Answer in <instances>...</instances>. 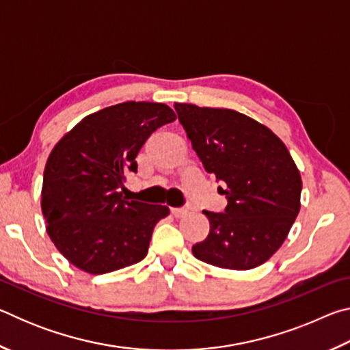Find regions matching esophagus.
I'll use <instances>...</instances> for the list:
<instances>
[{"mask_svg":"<svg viewBox=\"0 0 350 350\" xmlns=\"http://www.w3.org/2000/svg\"><path fill=\"white\" fill-rule=\"evenodd\" d=\"M171 215H173L174 217H183L187 215V208H171Z\"/></svg>","mask_w":350,"mask_h":350,"instance_id":"esophagus-1","label":"esophagus"}]
</instances>
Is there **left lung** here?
I'll use <instances>...</instances> for the list:
<instances>
[{"instance_id":"1","label":"left lung","mask_w":350,"mask_h":350,"mask_svg":"<svg viewBox=\"0 0 350 350\" xmlns=\"http://www.w3.org/2000/svg\"><path fill=\"white\" fill-rule=\"evenodd\" d=\"M174 108L206 173L227 185V208L204 211L210 233L193 254L219 269L258 267L280 250L298 216V167L284 142L252 117L189 103Z\"/></svg>"}]
</instances>
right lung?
I'll list each match as a JSON object with an SVG mask.
<instances>
[{
    "instance_id": "1",
    "label": "right lung",
    "mask_w": 350,
    "mask_h": 350,
    "mask_svg": "<svg viewBox=\"0 0 350 350\" xmlns=\"http://www.w3.org/2000/svg\"><path fill=\"white\" fill-rule=\"evenodd\" d=\"M176 120L163 103L125 102L86 116L47 157L41 211L46 232L70 264L91 275L144 259L165 205L122 199L118 191L146 139Z\"/></svg>"
}]
</instances>
